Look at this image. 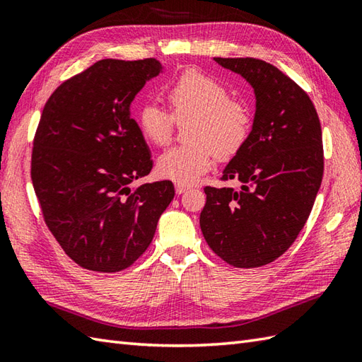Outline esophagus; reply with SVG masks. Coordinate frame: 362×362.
Returning a JSON list of instances; mask_svg holds the SVG:
<instances>
[{"label": "esophagus", "instance_id": "1", "mask_svg": "<svg viewBox=\"0 0 362 362\" xmlns=\"http://www.w3.org/2000/svg\"><path fill=\"white\" fill-rule=\"evenodd\" d=\"M188 189H189V187H188V185H180V183H177V185H175V193H177V194H183V193H187Z\"/></svg>", "mask_w": 362, "mask_h": 362}]
</instances>
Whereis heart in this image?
<instances>
[{
    "label": "heart",
    "mask_w": 362,
    "mask_h": 362,
    "mask_svg": "<svg viewBox=\"0 0 362 362\" xmlns=\"http://www.w3.org/2000/svg\"><path fill=\"white\" fill-rule=\"evenodd\" d=\"M171 112L148 103L138 112V126L146 140L165 146L177 124H187L189 144L161 153L157 171L180 185H191L211 168L214 157L228 160L247 144L253 117L247 103L230 96V90L213 76L197 70L182 73L166 88Z\"/></svg>",
    "instance_id": "obj_1"
}]
</instances>
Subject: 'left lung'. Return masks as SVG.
Segmentation results:
<instances>
[{
    "label": "left lung",
    "instance_id": "left-lung-1",
    "mask_svg": "<svg viewBox=\"0 0 362 362\" xmlns=\"http://www.w3.org/2000/svg\"><path fill=\"white\" fill-rule=\"evenodd\" d=\"M214 60L247 79L257 112L247 144L221 177L238 179L241 188H204L201 230L227 264L266 266L310 218L324 177L320 121L306 91L276 66L253 57Z\"/></svg>",
    "mask_w": 362,
    "mask_h": 362
}]
</instances>
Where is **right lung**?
I'll use <instances>...</instances> for the list:
<instances>
[{
	"label": "right lung",
	"mask_w": 362,
	"mask_h": 362,
	"mask_svg": "<svg viewBox=\"0 0 362 362\" xmlns=\"http://www.w3.org/2000/svg\"><path fill=\"white\" fill-rule=\"evenodd\" d=\"M157 59H104L54 90L38 122L30 179L43 221L76 264L93 272L132 266L174 199L169 180L129 183L152 169L129 107Z\"/></svg>",
	"instance_id": "add662e5"
}]
</instances>
